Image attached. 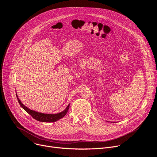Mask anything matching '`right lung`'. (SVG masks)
<instances>
[{
  "mask_svg": "<svg viewBox=\"0 0 157 157\" xmlns=\"http://www.w3.org/2000/svg\"><path fill=\"white\" fill-rule=\"evenodd\" d=\"M16 95H17V100L18 101L20 105L21 106V107L24 109V110L25 112H28L30 115H31L33 119H36L38 121H40V122H56V121H58L59 119L63 118L65 116V115L67 114L68 110H69V106H70V105H69L67 106V108L65 109L63 111H62V112L58 113H55V114L43 113H40V112H36V111L32 110H31V109L27 108L25 105H24V104H22L21 103V101H20L17 93H16Z\"/></svg>",
  "mask_w": 157,
  "mask_h": 157,
  "instance_id": "add662e5",
  "label": "right lung"
}]
</instances>
